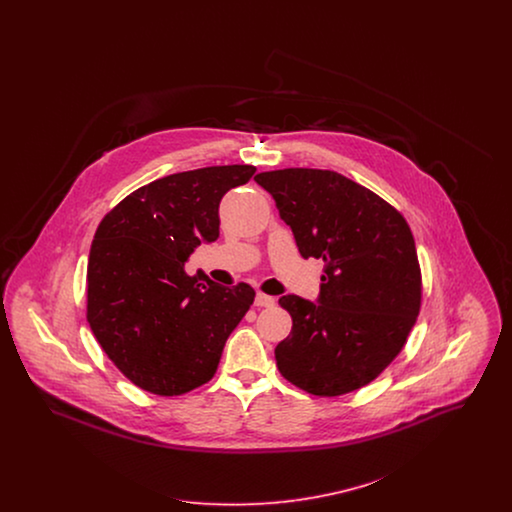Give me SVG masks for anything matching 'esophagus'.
<instances>
[{"label": "esophagus", "mask_w": 512, "mask_h": 512, "mask_svg": "<svg viewBox=\"0 0 512 512\" xmlns=\"http://www.w3.org/2000/svg\"><path fill=\"white\" fill-rule=\"evenodd\" d=\"M274 297H270L267 293H257L255 295V307H272L274 305Z\"/></svg>", "instance_id": "1"}]
</instances>
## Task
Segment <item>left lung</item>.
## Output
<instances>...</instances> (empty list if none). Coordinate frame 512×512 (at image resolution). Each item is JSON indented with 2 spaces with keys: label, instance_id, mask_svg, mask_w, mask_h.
Instances as JSON below:
<instances>
[{
  "label": "left lung",
  "instance_id": "1",
  "mask_svg": "<svg viewBox=\"0 0 512 512\" xmlns=\"http://www.w3.org/2000/svg\"><path fill=\"white\" fill-rule=\"evenodd\" d=\"M292 226L303 259L324 261L318 303L280 297L292 332L274 349L295 388L338 397L376 380L401 353L422 303L413 232L386 199L340 172L255 176Z\"/></svg>",
  "mask_w": 512,
  "mask_h": 512
}]
</instances>
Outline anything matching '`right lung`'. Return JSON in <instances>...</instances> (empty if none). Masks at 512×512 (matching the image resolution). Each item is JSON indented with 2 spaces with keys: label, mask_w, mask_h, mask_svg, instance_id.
Instances as JSON below:
<instances>
[{
  "label": "right lung",
  "mask_w": 512,
  "mask_h": 512,
  "mask_svg": "<svg viewBox=\"0 0 512 512\" xmlns=\"http://www.w3.org/2000/svg\"><path fill=\"white\" fill-rule=\"evenodd\" d=\"M253 165L178 172L126 195L99 222L86 318L105 355L138 388L172 397L207 384L255 292L224 288L184 263L219 238V205Z\"/></svg>",
  "instance_id": "add662e5"
}]
</instances>
